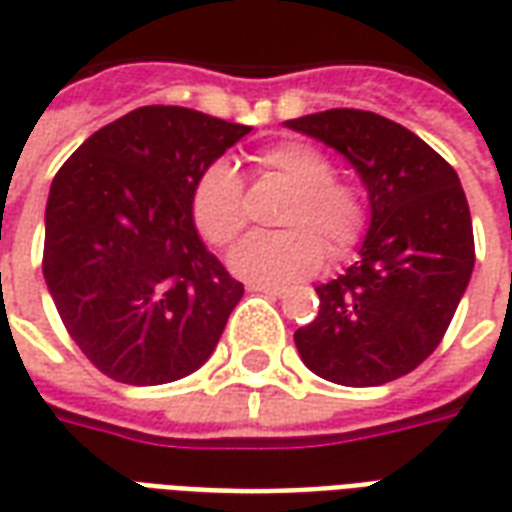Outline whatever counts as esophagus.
Returning a JSON list of instances; mask_svg holds the SVG:
<instances>
[{"label": "esophagus", "instance_id": "34e87169", "mask_svg": "<svg viewBox=\"0 0 512 512\" xmlns=\"http://www.w3.org/2000/svg\"><path fill=\"white\" fill-rule=\"evenodd\" d=\"M249 293H263V296H285V288H274V285H260V282H252L249 285Z\"/></svg>", "mask_w": 512, "mask_h": 512}]
</instances>
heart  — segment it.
<instances>
[{"label": "heart", "mask_w": 512, "mask_h": 512, "mask_svg": "<svg viewBox=\"0 0 512 512\" xmlns=\"http://www.w3.org/2000/svg\"><path fill=\"white\" fill-rule=\"evenodd\" d=\"M257 167L293 186L282 211L285 230L257 233L230 252V268L241 279L277 285L312 274L329 255L354 249L367 227L362 191L334 178V161L307 142H279L257 153ZM191 216L213 246H230L246 227L244 180L230 161H213L194 186Z\"/></svg>", "instance_id": "heart-1"}]
</instances>
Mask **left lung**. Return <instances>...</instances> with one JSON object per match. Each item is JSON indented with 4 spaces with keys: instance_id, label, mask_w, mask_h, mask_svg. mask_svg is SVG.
<instances>
[{
    "instance_id": "1",
    "label": "left lung",
    "mask_w": 512,
    "mask_h": 512,
    "mask_svg": "<svg viewBox=\"0 0 512 512\" xmlns=\"http://www.w3.org/2000/svg\"><path fill=\"white\" fill-rule=\"evenodd\" d=\"M288 128L340 150L370 194L359 260L315 288V321L293 334L304 365L343 386H381L422 365L450 326L474 268L458 172L395 120L326 109Z\"/></svg>"
}]
</instances>
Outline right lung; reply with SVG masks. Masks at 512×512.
Returning <instances> with one entry per match:
<instances>
[{
    "label": "right lung",
    "instance_id": "obj_1",
    "mask_svg": "<svg viewBox=\"0 0 512 512\" xmlns=\"http://www.w3.org/2000/svg\"><path fill=\"white\" fill-rule=\"evenodd\" d=\"M249 126L142 106L95 131L51 180L43 277L104 376L156 386L208 362L244 285L205 249L194 186Z\"/></svg>",
    "mask_w": 512,
    "mask_h": 512
}]
</instances>
